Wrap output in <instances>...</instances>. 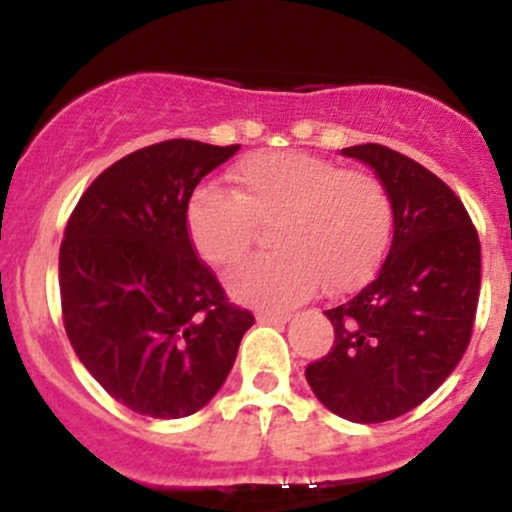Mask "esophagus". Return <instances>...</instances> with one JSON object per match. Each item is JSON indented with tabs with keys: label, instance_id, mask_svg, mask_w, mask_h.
Returning <instances> with one entry per match:
<instances>
[{
	"label": "esophagus",
	"instance_id": "esophagus-1",
	"mask_svg": "<svg viewBox=\"0 0 512 512\" xmlns=\"http://www.w3.org/2000/svg\"><path fill=\"white\" fill-rule=\"evenodd\" d=\"M257 322L260 324H285L289 322L287 312H257Z\"/></svg>",
	"mask_w": 512,
	"mask_h": 512
}]
</instances>
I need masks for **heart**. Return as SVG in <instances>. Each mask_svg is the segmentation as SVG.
Listing matches in <instances>:
<instances>
[{"label":"heart","mask_w":512,"mask_h":512,"mask_svg":"<svg viewBox=\"0 0 512 512\" xmlns=\"http://www.w3.org/2000/svg\"><path fill=\"white\" fill-rule=\"evenodd\" d=\"M232 193L193 190L185 232L200 260L227 270L252 247L257 227L272 225L277 252L242 262L227 287L237 299L285 309L312 297L364 285L391 240V198L364 170L299 151L252 153L230 170Z\"/></svg>","instance_id":"1"}]
</instances>
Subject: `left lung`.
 <instances>
[{"instance_id":"obj_1","label":"left lung","mask_w":512,"mask_h":512,"mask_svg":"<svg viewBox=\"0 0 512 512\" xmlns=\"http://www.w3.org/2000/svg\"><path fill=\"white\" fill-rule=\"evenodd\" d=\"M384 183L394 240L379 275L327 309L334 344L307 366L314 396L354 423L416 409L466 352L480 294V242L461 198L438 175L379 143L342 148Z\"/></svg>"}]
</instances>
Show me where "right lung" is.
I'll return each instance as SVG.
<instances>
[{
	"label": "right lung",
	"mask_w": 512,
	"mask_h": 512,
	"mask_svg": "<svg viewBox=\"0 0 512 512\" xmlns=\"http://www.w3.org/2000/svg\"><path fill=\"white\" fill-rule=\"evenodd\" d=\"M237 148L173 138L128 153L86 188L66 223V337L98 384L136 414L203 409L255 324L185 232L190 193Z\"/></svg>",
	"instance_id": "add662e5"
}]
</instances>
